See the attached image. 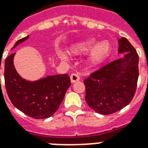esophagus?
I'll list each match as a JSON object with an SVG mask.
<instances>
[{
  "label": "esophagus",
  "mask_w": 148,
  "mask_h": 148,
  "mask_svg": "<svg viewBox=\"0 0 148 148\" xmlns=\"http://www.w3.org/2000/svg\"><path fill=\"white\" fill-rule=\"evenodd\" d=\"M80 80V77L77 75V74H72L71 75V81L72 83H74V82H77Z\"/></svg>",
  "instance_id": "1"
}]
</instances>
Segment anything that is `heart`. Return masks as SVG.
Here are the masks:
<instances>
[{"mask_svg":"<svg viewBox=\"0 0 148 148\" xmlns=\"http://www.w3.org/2000/svg\"><path fill=\"white\" fill-rule=\"evenodd\" d=\"M95 44H96V40L94 39L82 40L81 42L76 44L72 47V53L78 54V53L87 52V51H90L91 48H93L89 54V57H88V63L90 65L97 64L98 63L102 61L104 58L108 57L110 52L111 47H110V43L108 42V40H103V41L98 43L95 46ZM94 46L95 47H93ZM60 58L65 59L66 56L64 54H60Z\"/></svg>","mask_w":148,"mask_h":148,"instance_id":"obj_1","label":"heart"}]
</instances>
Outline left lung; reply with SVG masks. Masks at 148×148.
Segmentation results:
<instances>
[{"label": "left lung", "mask_w": 148, "mask_h": 148, "mask_svg": "<svg viewBox=\"0 0 148 148\" xmlns=\"http://www.w3.org/2000/svg\"><path fill=\"white\" fill-rule=\"evenodd\" d=\"M119 52L123 57L104 65L84 81L85 101L101 114H110L126 107L135 95L139 56L125 38H120Z\"/></svg>", "instance_id": "1"}]
</instances>
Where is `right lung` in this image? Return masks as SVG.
I'll list each match as a JSON object with an SVG mask.
<instances>
[{
	"label": "right lung",
	"instance_id": "1",
	"mask_svg": "<svg viewBox=\"0 0 148 148\" xmlns=\"http://www.w3.org/2000/svg\"><path fill=\"white\" fill-rule=\"evenodd\" d=\"M29 36L15 43L14 48ZM15 53L6 58L4 64V83L11 103L21 112L34 119H45L58 110L71 86L68 74H57L46 77L34 82L27 81L17 74L13 58ZM1 70V68H0Z\"/></svg>",
	"mask_w": 148,
	"mask_h": 148
}]
</instances>
